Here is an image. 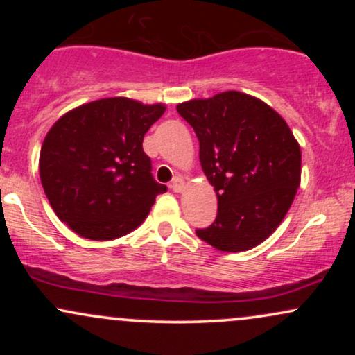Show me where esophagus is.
Masks as SVG:
<instances>
[{
    "label": "esophagus",
    "instance_id": "obj_1",
    "mask_svg": "<svg viewBox=\"0 0 355 355\" xmlns=\"http://www.w3.org/2000/svg\"><path fill=\"white\" fill-rule=\"evenodd\" d=\"M170 189H172L173 191H177V193L183 191V189H185V182H183V178L182 177H175L172 185H170Z\"/></svg>",
    "mask_w": 355,
    "mask_h": 355
}]
</instances>
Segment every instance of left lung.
Returning a JSON list of instances; mask_svg holds the SVG:
<instances>
[{
  "label": "left lung",
  "mask_w": 355,
  "mask_h": 355,
  "mask_svg": "<svg viewBox=\"0 0 355 355\" xmlns=\"http://www.w3.org/2000/svg\"><path fill=\"white\" fill-rule=\"evenodd\" d=\"M200 144V164L217 193V218L198 239L222 252H245L280 225L300 185L302 153L274 108L242 92L177 105Z\"/></svg>",
  "instance_id": "8db88e82"
}]
</instances>
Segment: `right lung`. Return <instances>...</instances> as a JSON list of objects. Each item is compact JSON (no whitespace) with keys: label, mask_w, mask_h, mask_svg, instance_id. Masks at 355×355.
Masks as SVG:
<instances>
[{"label":"right lung","mask_w":355,"mask_h":355,"mask_svg":"<svg viewBox=\"0 0 355 355\" xmlns=\"http://www.w3.org/2000/svg\"><path fill=\"white\" fill-rule=\"evenodd\" d=\"M164 113V103L113 96L70 110L46 133L40 152L43 190L56 217L80 237H123L166 191L153 180L141 146Z\"/></svg>","instance_id":"1"}]
</instances>
